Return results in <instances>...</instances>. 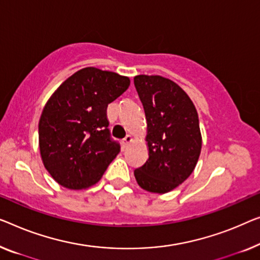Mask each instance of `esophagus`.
I'll list each match as a JSON object with an SVG mask.
<instances>
[{"label":"esophagus","mask_w":260,"mask_h":260,"mask_svg":"<svg viewBox=\"0 0 260 260\" xmlns=\"http://www.w3.org/2000/svg\"><path fill=\"white\" fill-rule=\"evenodd\" d=\"M132 141H133V138H132V135H129V134L126 135L125 139L122 140V146L126 148V147H128V145Z\"/></svg>","instance_id":"obj_1"}]
</instances>
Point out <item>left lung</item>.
Here are the masks:
<instances>
[{"label":"left lung","instance_id":"8db88e82","mask_svg":"<svg viewBox=\"0 0 260 260\" xmlns=\"http://www.w3.org/2000/svg\"><path fill=\"white\" fill-rule=\"evenodd\" d=\"M134 85L147 121L148 158L134 170L142 189L172 191L190 176L202 148L199 114L189 95L173 80L139 75Z\"/></svg>","mask_w":260,"mask_h":260}]
</instances>
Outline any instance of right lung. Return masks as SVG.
<instances>
[{
  "label": "right lung",
  "instance_id": "1",
  "mask_svg": "<svg viewBox=\"0 0 260 260\" xmlns=\"http://www.w3.org/2000/svg\"><path fill=\"white\" fill-rule=\"evenodd\" d=\"M129 84L128 77L84 68L46 102L38 122L40 152L45 169L61 187H92L119 154V143L107 128L106 110Z\"/></svg>",
  "mask_w": 260,
  "mask_h": 260
}]
</instances>
